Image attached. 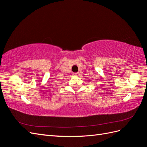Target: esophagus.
<instances>
[{"label": "esophagus", "instance_id": "esophagus-1", "mask_svg": "<svg viewBox=\"0 0 147 147\" xmlns=\"http://www.w3.org/2000/svg\"><path fill=\"white\" fill-rule=\"evenodd\" d=\"M74 75H75V76H76V77H78V75H80V74L78 72V73H75V74H74Z\"/></svg>", "mask_w": 147, "mask_h": 147}]
</instances>
